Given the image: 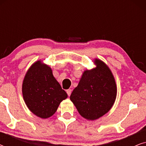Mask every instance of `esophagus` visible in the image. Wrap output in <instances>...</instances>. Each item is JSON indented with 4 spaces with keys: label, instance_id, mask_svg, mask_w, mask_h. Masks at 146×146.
Here are the masks:
<instances>
[{
    "label": "esophagus",
    "instance_id": "34e87169",
    "mask_svg": "<svg viewBox=\"0 0 146 146\" xmlns=\"http://www.w3.org/2000/svg\"><path fill=\"white\" fill-rule=\"evenodd\" d=\"M66 92H67V94H68V95L69 96H70V94H71V93H72V90H71V89L67 90Z\"/></svg>",
    "mask_w": 146,
    "mask_h": 146
}]
</instances>
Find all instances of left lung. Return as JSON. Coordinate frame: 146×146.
I'll return each instance as SVG.
<instances>
[{
	"instance_id": "left-lung-1",
	"label": "left lung",
	"mask_w": 146,
	"mask_h": 146,
	"mask_svg": "<svg viewBox=\"0 0 146 146\" xmlns=\"http://www.w3.org/2000/svg\"><path fill=\"white\" fill-rule=\"evenodd\" d=\"M94 63L96 66L84 71L70 97L80 114L88 120H95L108 112L117 95L116 84L110 68L100 59L95 58Z\"/></svg>"
}]
</instances>
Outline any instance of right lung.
I'll use <instances>...</instances> for the list:
<instances>
[{
	"mask_svg": "<svg viewBox=\"0 0 146 146\" xmlns=\"http://www.w3.org/2000/svg\"><path fill=\"white\" fill-rule=\"evenodd\" d=\"M22 92L30 111L42 119L51 117L61 102L68 98L51 68L40 60L33 63L26 73Z\"/></svg>",
	"mask_w": 146,
	"mask_h": 146,
	"instance_id": "obj_1",
	"label": "right lung"
}]
</instances>
